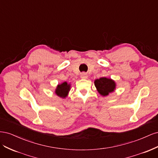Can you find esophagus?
I'll list each match as a JSON object with an SVG mask.
<instances>
[{"mask_svg":"<svg viewBox=\"0 0 158 158\" xmlns=\"http://www.w3.org/2000/svg\"><path fill=\"white\" fill-rule=\"evenodd\" d=\"M80 77H81V78H82V79H86V78H88V74L86 73H83L81 74Z\"/></svg>","mask_w":158,"mask_h":158,"instance_id":"34e87169","label":"esophagus"}]
</instances>
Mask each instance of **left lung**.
<instances>
[{"instance_id":"obj_1","label":"left lung","mask_w":158,"mask_h":158,"mask_svg":"<svg viewBox=\"0 0 158 158\" xmlns=\"http://www.w3.org/2000/svg\"><path fill=\"white\" fill-rule=\"evenodd\" d=\"M94 85L98 93L102 96H107L116 89V83L111 78L102 77L95 80Z\"/></svg>"}]
</instances>
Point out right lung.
Here are the masks:
<instances>
[{"instance_id": "right-lung-1", "label": "right lung", "mask_w": 158, "mask_h": 158, "mask_svg": "<svg viewBox=\"0 0 158 158\" xmlns=\"http://www.w3.org/2000/svg\"><path fill=\"white\" fill-rule=\"evenodd\" d=\"M71 85L66 82H64L60 84L57 85L55 90V94L61 98H66L68 96V94L70 90Z\"/></svg>"}]
</instances>
